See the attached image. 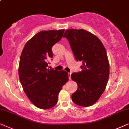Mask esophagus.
Here are the masks:
<instances>
[{
  "label": "esophagus",
  "instance_id": "obj_1",
  "mask_svg": "<svg viewBox=\"0 0 129 129\" xmlns=\"http://www.w3.org/2000/svg\"><path fill=\"white\" fill-rule=\"evenodd\" d=\"M71 73H68V78H69V80H71Z\"/></svg>",
  "mask_w": 129,
  "mask_h": 129
}]
</instances>
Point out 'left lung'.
<instances>
[{"label":"left lung","instance_id":"8db88e82","mask_svg":"<svg viewBox=\"0 0 129 129\" xmlns=\"http://www.w3.org/2000/svg\"><path fill=\"white\" fill-rule=\"evenodd\" d=\"M63 37L68 39L75 59L82 62V71L71 75L78 85L72 94V100L82 107L92 106L103 93L109 80V64L105 48L96 36L84 29H68Z\"/></svg>","mask_w":129,"mask_h":129}]
</instances>
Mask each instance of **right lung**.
Returning <instances> with one entry per match:
<instances>
[{"instance_id":"obj_1","label":"right lung","mask_w":129,"mask_h":129,"mask_svg":"<svg viewBox=\"0 0 129 129\" xmlns=\"http://www.w3.org/2000/svg\"><path fill=\"white\" fill-rule=\"evenodd\" d=\"M64 29L42 30L24 47L19 65V77L24 92L30 102L41 109L56 105L58 94L68 81L65 71L49 69L52 47L61 40Z\"/></svg>"}]
</instances>
